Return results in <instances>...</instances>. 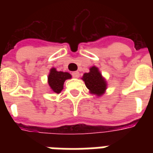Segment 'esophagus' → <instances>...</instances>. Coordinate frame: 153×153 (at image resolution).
I'll list each match as a JSON object with an SVG mask.
<instances>
[{
    "label": "esophagus",
    "mask_w": 153,
    "mask_h": 153,
    "mask_svg": "<svg viewBox=\"0 0 153 153\" xmlns=\"http://www.w3.org/2000/svg\"><path fill=\"white\" fill-rule=\"evenodd\" d=\"M72 76L74 78H79V71H74V72L72 73Z\"/></svg>",
    "instance_id": "34e87169"
}]
</instances>
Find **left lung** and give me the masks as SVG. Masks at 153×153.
Returning <instances> with one entry per match:
<instances>
[{
	"label": "left lung",
	"instance_id": "8db88e82",
	"mask_svg": "<svg viewBox=\"0 0 153 153\" xmlns=\"http://www.w3.org/2000/svg\"><path fill=\"white\" fill-rule=\"evenodd\" d=\"M89 70L88 73L83 74L82 79L84 81L87 88L89 89L90 93L97 97L102 96L106 89V80L100 73L97 67H91Z\"/></svg>",
	"mask_w": 153,
	"mask_h": 153
}]
</instances>
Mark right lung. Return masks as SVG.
Instances as JSON below:
<instances>
[{
	"mask_svg": "<svg viewBox=\"0 0 153 153\" xmlns=\"http://www.w3.org/2000/svg\"><path fill=\"white\" fill-rule=\"evenodd\" d=\"M70 79L71 74L68 72L57 71L55 68H51L48 75V84L53 93H60L63 89L65 81Z\"/></svg>",
	"mask_w": 153,
	"mask_h": 153,
	"instance_id": "add662e5",
	"label": "right lung"
}]
</instances>
